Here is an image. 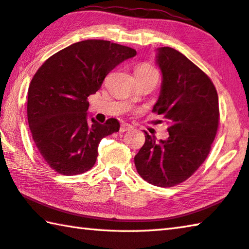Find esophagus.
<instances>
[{"label": "esophagus", "mask_w": 249, "mask_h": 249, "mask_svg": "<svg viewBox=\"0 0 249 249\" xmlns=\"http://www.w3.org/2000/svg\"><path fill=\"white\" fill-rule=\"evenodd\" d=\"M133 128V126L132 125H129V124H127V123H123L121 125V127H120V130L122 133H124V132H127V130H129V129H132Z\"/></svg>", "instance_id": "1"}]
</instances>
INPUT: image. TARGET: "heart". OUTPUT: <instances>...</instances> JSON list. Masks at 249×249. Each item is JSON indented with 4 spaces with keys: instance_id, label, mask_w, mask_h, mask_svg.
Segmentation results:
<instances>
[{
    "instance_id": "obj_1",
    "label": "heart",
    "mask_w": 249,
    "mask_h": 249,
    "mask_svg": "<svg viewBox=\"0 0 249 249\" xmlns=\"http://www.w3.org/2000/svg\"><path fill=\"white\" fill-rule=\"evenodd\" d=\"M136 73H158L154 67H151L148 64H142L137 67Z\"/></svg>"
}]
</instances>
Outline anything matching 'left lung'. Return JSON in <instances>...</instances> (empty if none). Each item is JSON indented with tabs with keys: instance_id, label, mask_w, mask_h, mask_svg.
Here are the masks:
<instances>
[{
	"instance_id": "8db88e82",
	"label": "left lung",
	"mask_w": 249,
	"mask_h": 249,
	"mask_svg": "<svg viewBox=\"0 0 249 249\" xmlns=\"http://www.w3.org/2000/svg\"><path fill=\"white\" fill-rule=\"evenodd\" d=\"M157 64L162 84L153 112L169 125V137L157 142L144 130L145 144L134 161L147 182L169 188L190 178L208 158L220 109L212 80L184 54L170 47L159 48Z\"/></svg>"
}]
</instances>
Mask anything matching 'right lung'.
I'll list each match as a JSON object with an SVG mask.
<instances>
[{
    "mask_svg": "<svg viewBox=\"0 0 249 249\" xmlns=\"http://www.w3.org/2000/svg\"><path fill=\"white\" fill-rule=\"evenodd\" d=\"M135 54V49L108 40H82L53 54L37 70L28 88V125L53 170L64 176L90 170L101 140L119 132L116 119L104 124L88 122V96L100 90L117 65Z\"/></svg>",
    "mask_w": 249,
    "mask_h": 249,
    "instance_id": "obj_1",
    "label": "right lung"
}]
</instances>
